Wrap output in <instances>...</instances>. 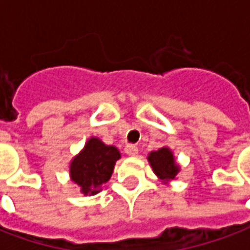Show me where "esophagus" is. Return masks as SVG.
<instances>
[{
	"label": "esophagus",
	"mask_w": 250,
	"mask_h": 250,
	"mask_svg": "<svg viewBox=\"0 0 250 250\" xmlns=\"http://www.w3.org/2000/svg\"><path fill=\"white\" fill-rule=\"evenodd\" d=\"M125 151L127 155H130V157H135L139 150H138V147L134 146V145H127L125 148Z\"/></svg>",
	"instance_id": "obj_1"
}]
</instances>
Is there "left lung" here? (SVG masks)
<instances>
[{"mask_svg":"<svg viewBox=\"0 0 250 250\" xmlns=\"http://www.w3.org/2000/svg\"><path fill=\"white\" fill-rule=\"evenodd\" d=\"M148 162L151 165L152 171L155 173L158 178L162 179L165 184L175 178V175L179 171V166L174 161L173 152L170 151V148L167 147L159 148L158 151L150 152Z\"/></svg>","mask_w":250,"mask_h":250,"instance_id":"obj_1","label":"left lung"}]
</instances>
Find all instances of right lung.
Listing matches in <instances>:
<instances>
[{
	"mask_svg": "<svg viewBox=\"0 0 250 250\" xmlns=\"http://www.w3.org/2000/svg\"><path fill=\"white\" fill-rule=\"evenodd\" d=\"M119 158L120 152L116 147L107 146L98 138H91L71 162V179L80 186L83 194L93 195L111 178L115 162Z\"/></svg>",
	"mask_w": 250,
	"mask_h": 250,
	"instance_id": "1",
	"label": "right lung"
}]
</instances>
